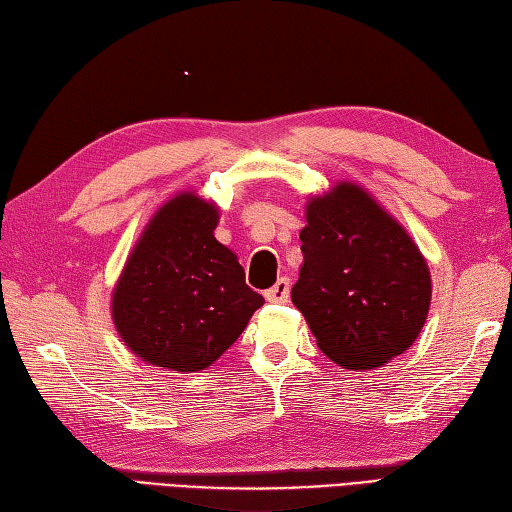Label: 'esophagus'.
<instances>
[{
  "label": "esophagus",
  "instance_id": "34e87169",
  "mask_svg": "<svg viewBox=\"0 0 512 512\" xmlns=\"http://www.w3.org/2000/svg\"><path fill=\"white\" fill-rule=\"evenodd\" d=\"M289 278H278V283L265 291V298L269 302H276V305H283V302L289 300Z\"/></svg>",
  "mask_w": 512,
  "mask_h": 512
}]
</instances>
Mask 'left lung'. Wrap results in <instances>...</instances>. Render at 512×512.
I'll list each match as a JSON object with an SVG mask.
<instances>
[{
  "mask_svg": "<svg viewBox=\"0 0 512 512\" xmlns=\"http://www.w3.org/2000/svg\"><path fill=\"white\" fill-rule=\"evenodd\" d=\"M291 302L320 351L367 371L411 347L429 316L431 271L406 229L364 187L311 196Z\"/></svg>",
  "mask_w": 512,
  "mask_h": 512,
  "instance_id": "obj_1",
  "label": "left lung"
}]
</instances>
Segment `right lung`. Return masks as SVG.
Returning a JSON list of instances; mask_svg holds the SVG:
<instances>
[{
    "mask_svg": "<svg viewBox=\"0 0 512 512\" xmlns=\"http://www.w3.org/2000/svg\"><path fill=\"white\" fill-rule=\"evenodd\" d=\"M218 207L181 192L159 207L112 291V320L137 356L172 371L210 367L265 298L214 238Z\"/></svg>",
    "mask_w": 512,
    "mask_h": 512,
    "instance_id": "1",
    "label": "right lung"
}]
</instances>
